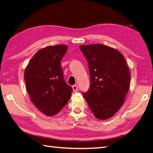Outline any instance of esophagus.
Masks as SVG:
<instances>
[{"mask_svg":"<svg viewBox=\"0 0 153 153\" xmlns=\"http://www.w3.org/2000/svg\"><path fill=\"white\" fill-rule=\"evenodd\" d=\"M72 89H73V91L74 93H76L77 91V89H78V87H77V85H74L72 86Z\"/></svg>","mask_w":153,"mask_h":153,"instance_id":"34e87169","label":"esophagus"}]
</instances>
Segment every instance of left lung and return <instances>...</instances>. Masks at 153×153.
Here are the masks:
<instances>
[{
    "label": "left lung",
    "mask_w": 153,
    "mask_h": 153,
    "mask_svg": "<svg viewBox=\"0 0 153 153\" xmlns=\"http://www.w3.org/2000/svg\"><path fill=\"white\" fill-rule=\"evenodd\" d=\"M88 62L89 89L83 97L99 120L111 118L121 108L128 92L130 71L123 55L102 44L79 47Z\"/></svg>",
    "instance_id": "8db88e82"
}]
</instances>
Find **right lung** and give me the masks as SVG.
<instances>
[{"label":"right lung","mask_w":153,"mask_h":153,"mask_svg":"<svg viewBox=\"0 0 153 153\" xmlns=\"http://www.w3.org/2000/svg\"><path fill=\"white\" fill-rule=\"evenodd\" d=\"M68 47L58 45L38 51L24 71L31 100L44 114L56 115L67 105L72 88L64 79L60 66Z\"/></svg>","instance_id":"right-lung-1"}]
</instances>
